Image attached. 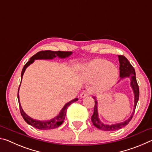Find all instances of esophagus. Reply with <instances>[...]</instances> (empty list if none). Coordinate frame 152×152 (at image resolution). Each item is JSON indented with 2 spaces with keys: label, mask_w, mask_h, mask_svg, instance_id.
I'll return each mask as SVG.
<instances>
[{
  "label": "esophagus",
  "mask_w": 152,
  "mask_h": 152,
  "mask_svg": "<svg viewBox=\"0 0 152 152\" xmlns=\"http://www.w3.org/2000/svg\"><path fill=\"white\" fill-rule=\"evenodd\" d=\"M89 94H90V92H88V91H84L80 94V97L81 98H84V97H86L87 96H88Z\"/></svg>",
  "instance_id": "esophagus-1"
}]
</instances>
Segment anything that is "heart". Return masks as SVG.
<instances>
[{
	"instance_id": "1",
	"label": "heart",
	"mask_w": 152,
	"mask_h": 152,
	"mask_svg": "<svg viewBox=\"0 0 152 152\" xmlns=\"http://www.w3.org/2000/svg\"><path fill=\"white\" fill-rule=\"evenodd\" d=\"M82 75L87 80L98 78L96 86L100 89L110 88L117 81L118 70L109 61L96 59L85 64L82 68Z\"/></svg>"
}]
</instances>
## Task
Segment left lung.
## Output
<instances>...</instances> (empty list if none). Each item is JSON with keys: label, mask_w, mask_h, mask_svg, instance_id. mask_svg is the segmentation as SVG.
I'll use <instances>...</instances> for the list:
<instances>
[{"label": "left lung", "mask_w": 152, "mask_h": 152, "mask_svg": "<svg viewBox=\"0 0 152 152\" xmlns=\"http://www.w3.org/2000/svg\"><path fill=\"white\" fill-rule=\"evenodd\" d=\"M118 58H119V72H120V77L121 79H123L124 78H129L131 80V86L133 91V93H134V109H133V114L131 115V117L129 118L127 120L125 121L124 122L117 123V124L114 125H105L103 124L101 121H100L99 118V115H98V109H97V101L96 100V97L93 96L95 99L94 102V113L92 116L91 117V121L92 124H93L96 128L99 129L103 131H107V132H110V131H116L119 130L120 129L124 127L125 126L127 125L130 121L132 119L133 114L135 113V107L139 100V96H140V91H139V86L137 82V80H136V76H135V71L133 67L132 66L129 61L124 56L118 55Z\"/></svg>", "instance_id": "obj_1"}]
</instances>
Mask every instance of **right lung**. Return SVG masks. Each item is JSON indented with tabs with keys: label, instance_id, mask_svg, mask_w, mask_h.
<instances>
[{
	"label": "right lung",
	"instance_id": "right-lung-1",
	"mask_svg": "<svg viewBox=\"0 0 152 152\" xmlns=\"http://www.w3.org/2000/svg\"><path fill=\"white\" fill-rule=\"evenodd\" d=\"M72 53V51H53L51 50H45V51H39V52L36 53V54L33 56L32 57L30 58L29 61H28L25 64V65L24 66L22 70L21 80H22L23 76V74L25 72V70H26V68L30 65V64H31L33 61H34L35 60H51V59L54 58L56 57H57V56L58 58H68V56H70ZM19 90H18L17 97H18V101H19V104L20 114H21L23 119L28 123V124L31 125L32 127H33L34 128L37 129L48 130V129H52L58 127L59 126L61 125L64 123V121L65 119L67 109H68V107L70 106L72 103H73V102L78 101V99L76 98V99H74V100H72V101H71L70 102H68V103H66L65 105H64V107L62 108V109L61 110L60 113H59L58 116H56V117L53 118V119L48 120V121H38V120H35V119H32V118H31L23 111V110L20 104Z\"/></svg>",
	"mask_w": 152,
	"mask_h": 152
}]
</instances>
